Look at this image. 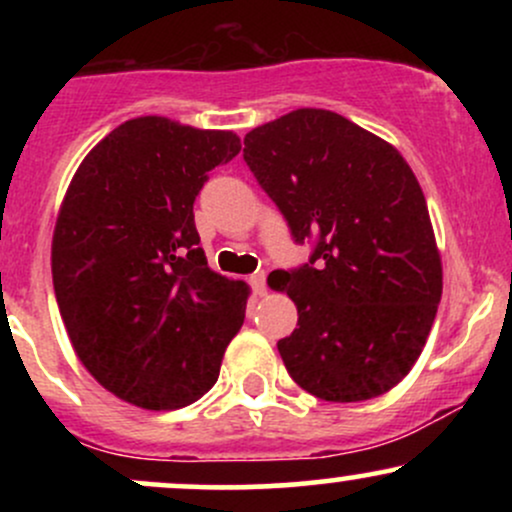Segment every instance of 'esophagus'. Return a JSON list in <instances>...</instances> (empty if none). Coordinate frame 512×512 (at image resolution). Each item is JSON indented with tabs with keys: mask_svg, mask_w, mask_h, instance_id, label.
<instances>
[{
	"mask_svg": "<svg viewBox=\"0 0 512 512\" xmlns=\"http://www.w3.org/2000/svg\"><path fill=\"white\" fill-rule=\"evenodd\" d=\"M252 289H255L257 296H264V293H267V276H264V272H257L252 276Z\"/></svg>",
	"mask_w": 512,
	"mask_h": 512,
	"instance_id": "34e87169",
	"label": "esophagus"
}]
</instances>
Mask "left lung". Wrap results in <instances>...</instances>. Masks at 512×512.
<instances>
[{"instance_id":"left-lung-1","label":"left lung","mask_w":512,"mask_h":512,"mask_svg":"<svg viewBox=\"0 0 512 512\" xmlns=\"http://www.w3.org/2000/svg\"><path fill=\"white\" fill-rule=\"evenodd\" d=\"M243 158L296 243L315 238L308 264L267 279L298 310L276 344L289 375L325 402L390 392L424 351L443 293L414 170L385 139L322 108L255 127Z\"/></svg>"}]
</instances>
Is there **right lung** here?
<instances>
[{
    "mask_svg": "<svg viewBox=\"0 0 512 512\" xmlns=\"http://www.w3.org/2000/svg\"><path fill=\"white\" fill-rule=\"evenodd\" d=\"M228 129L122 122L76 168L52 233V284L84 368L122 402L180 409L219 380L250 286L209 269L195 197L238 156Z\"/></svg>",
    "mask_w": 512,
    "mask_h": 512,
    "instance_id": "1",
    "label": "right lung"
}]
</instances>
